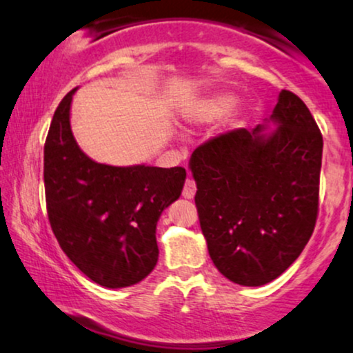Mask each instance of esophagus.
<instances>
[{
    "label": "esophagus",
    "instance_id": "obj_1",
    "mask_svg": "<svg viewBox=\"0 0 353 353\" xmlns=\"http://www.w3.org/2000/svg\"><path fill=\"white\" fill-rule=\"evenodd\" d=\"M195 190H197V188H195V182L192 179H188L184 184V189H182V197L194 199Z\"/></svg>",
    "mask_w": 353,
    "mask_h": 353
}]
</instances>
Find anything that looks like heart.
<instances>
[{
  "label": "heart",
  "instance_id": "1",
  "mask_svg": "<svg viewBox=\"0 0 353 353\" xmlns=\"http://www.w3.org/2000/svg\"><path fill=\"white\" fill-rule=\"evenodd\" d=\"M239 103V99L230 93H222V95H214L209 99H203L189 110L185 118L192 123H205L215 121L223 118L225 114L233 112V108Z\"/></svg>",
  "mask_w": 353,
  "mask_h": 353
}]
</instances>
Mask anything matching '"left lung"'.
<instances>
[{
    "mask_svg": "<svg viewBox=\"0 0 353 353\" xmlns=\"http://www.w3.org/2000/svg\"><path fill=\"white\" fill-rule=\"evenodd\" d=\"M266 125L201 144L189 165L195 207L217 270L241 286L283 274L311 239L319 210L322 134L298 95L281 90Z\"/></svg>",
    "mask_w": 353,
    "mask_h": 353,
    "instance_id": "left-lung-1",
    "label": "left lung"
}]
</instances>
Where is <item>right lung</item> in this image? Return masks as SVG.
Instances as JSON below:
<instances>
[{"instance_id":"obj_1","label":"right lung","mask_w":353,"mask_h":353,"mask_svg":"<svg viewBox=\"0 0 353 353\" xmlns=\"http://www.w3.org/2000/svg\"><path fill=\"white\" fill-rule=\"evenodd\" d=\"M55 110L44 144V188L50 227L63 253L105 288H126L154 270L156 225L184 188V168L95 163L70 130L72 95Z\"/></svg>"}]
</instances>
